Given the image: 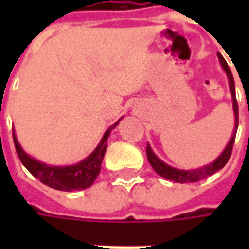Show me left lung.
<instances>
[{"label": "left lung", "mask_w": 249, "mask_h": 249, "mask_svg": "<svg viewBox=\"0 0 249 249\" xmlns=\"http://www.w3.org/2000/svg\"><path fill=\"white\" fill-rule=\"evenodd\" d=\"M219 61L221 68L224 69L228 77V84H230V92L232 96V107H233V114H235V128H233V133L231 136V140L228 141V144L224 148V151L221 152L217 159H214L213 161L209 162L207 165L196 168V169H178V168L171 167L164 161H161L159 157L155 155V152L152 151L151 145H146V157L148 161L152 165V168L157 172V175H160L161 178L175 181V183H196L200 181L203 178H208L211 175H213L217 171H220L221 168L224 167L227 161L230 160L231 153H232V148H233V142H235L236 132H237V126H239V107H237V101H236V93H235V81H233V76L231 73L228 64L224 60V57L221 56L220 53H217Z\"/></svg>", "instance_id": "left-lung-1"}]
</instances>
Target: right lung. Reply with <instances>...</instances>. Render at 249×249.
<instances>
[{"mask_svg": "<svg viewBox=\"0 0 249 249\" xmlns=\"http://www.w3.org/2000/svg\"><path fill=\"white\" fill-rule=\"evenodd\" d=\"M119 121H116L113 125L109 126L107 132L104 133L101 141L96 146V149L89 156L73 165L57 167V165H48L45 162L36 160L22 149V146L19 145L13 130L14 145H16L17 155H18L21 162L24 164V167L36 178H38L41 183L45 184L48 187L54 188L57 191H65V192L81 191V189H87L90 187L94 183V180L97 178L98 173L101 171L104 155H105L107 146H108V137L112 129L117 126Z\"/></svg>", "mask_w": 249, "mask_h": 249, "instance_id": "add662e5", "label": "right lung"}]
</instances>
